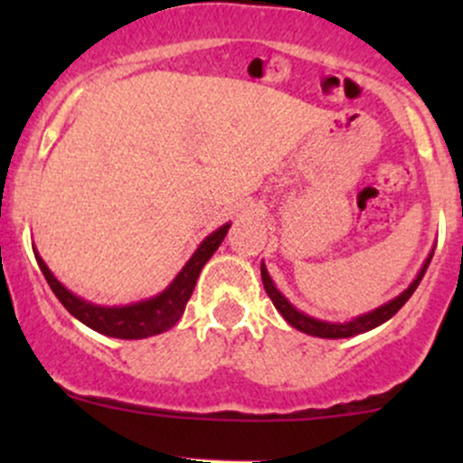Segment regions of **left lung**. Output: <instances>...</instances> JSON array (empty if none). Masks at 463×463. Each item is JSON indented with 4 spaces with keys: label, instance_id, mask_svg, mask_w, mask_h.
<instances>
[{
    "label": "left lung",
    "instance_id": "left-lung-1",
    "mask_svg": "<svg viewBox=\"0 0 463 463\" xmlns=\"http://www.w3.org/2000/svg\"><path fill=\"white\" fill-rule=\"evenodd\" d=\"M430 260H432V255L428 258L426 264H423L421 273L417 275V279H414V282L410 284V287L405 288V291L401 293L399 298H394V300L387 302V305L378 307V309L372 311V314L361 316V318H356V320L343 322V325L309 318V316H305V314H300L298 309H293V307L288 305L287 298H284L282 293H279L278 288L273 287V282H270V278H269V273H266L264 264H261V282H264V288H266V293H269L270 300H273L275 309H278L279 314L284 316V320H287L291 326H296V329L305 331V334H309V335H318V338H349V335H356V334H363V331H370V329H374V326L383 325L385 320H390L392 316H394L396 311H399L401 307H403L405 302L410 300V296L417 291L419 282H421L423 275H426V270H428V266H430Z\"/></svg>",
    "mask_w": 463,
    "mask_h": 463
}]
</instances>
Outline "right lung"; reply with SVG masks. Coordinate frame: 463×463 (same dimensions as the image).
I'll list each match as a JSON object with an SVG mask.
<instances>
[{
	"label": "right lung",
	"instance_id": "1",
	"mask_svg": "<svg viewBox=\"0 0 463 463\" xmlns=\"http://www.w3.org/2000/svg\"><path fill=\"white\" fill-rule=\"evenodd\" d=\"M231 223L222 226L219 231H214L213 235L205 237L202 246L197 249V253L190 258L188 264L184 266L179 275L175 278V282L161 293V296L152 298V300L138 302V305L129 307H118V309H109V307H96L89 305V302L80 300L73 293H69L58 279L53 278L46 264L42 261L40 255H35L40 270L44 273L46 282H49L51 291L55 293L60 302L64 305V309L85 322L87 326H91L98 334L111 335V338H125V340H137V338H147V335H156L161 331L170 329L179 322L181 314H184L185 305H188L190 296L194 291V284H197L199 273H202L203 264L213 258L214 250L219 249V244L226 237Z\"/></svg>",
	"mask_w": 463,
	"mask_h": 463
}]
</instances>
